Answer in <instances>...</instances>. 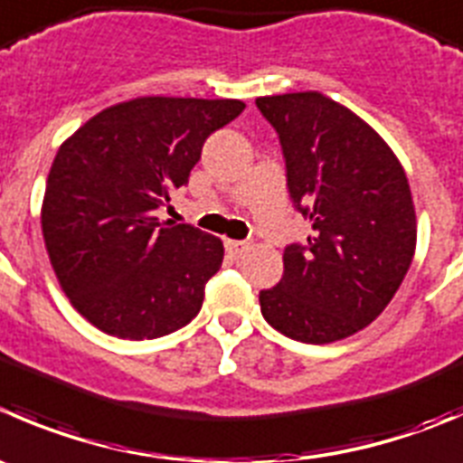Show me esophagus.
I'll use <instances>...</instances> for the list:
<instances>
[{
    "label": "esophagus",
    "instance_id": "34e87169",
    "mask_svg": "<svg viewBox=\"0 0 463 463\" xmlns=\"http://www.w3.org/2000/svg\"><path fill=\"white\" fill-rule=\"evenodd\" d=\"M249 249H250L249 241L226 240V250H228V253H231V255H235V258H240V255H244Z\"/></svg>",
    "mask_w": 463,
    "mask_h": 463
}]
</instances>
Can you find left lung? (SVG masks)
<instances>
[{
    "label": "left lung",
    "instance_id": "left-lung-1",
    "mask_svg": "<svg viewBox=\"0 0 463 463\" xmlns=\"http://www.w3.org/2000/svg\"><path fill=\"white\" fill-rule=\"evenodd\" d=\"M255 103L280 137L289 196L312 223L307 244L285 249L280 282L260 291L262 317L303 344L345 339L383 314L414 258L405 169L373 127L317 90Z\"/></svg>",
    "mask_w": 463,
    "mask_h": 463
}]
</instances>
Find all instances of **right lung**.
I'll return each instance as SVG.
<instances>
[{"label":"right lung","mask_w":463,"mask_h":463,"mask_svg":"<svg viewBox=\"0 0 463 463\" xmlns=\"http://www.w3.org/2000/svg\"><path fill=\"white\" fill-rule=\"evenodd\" d=\"M240 99L137 97L103 108L58 149L40 223L49 262L76 312L119 339L187 326L223 244L156 210L185 185L205 137L240 115Z\"/></svg>","instance_id":"right-lung-1"}]
</instances>
